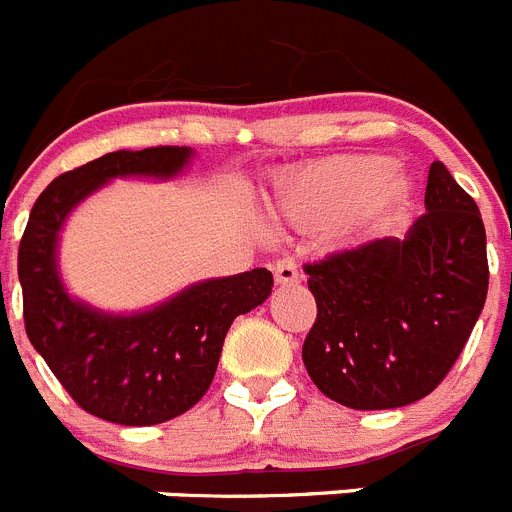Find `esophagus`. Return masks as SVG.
Wrapping results in <instances>:
<instances>
[{"label": "esophagus", "mask_w": 512, "mask_h": 512, "mask_svg": "<svg viewBox=\"0 0 512 512\" xmlns=\"http://www.w3.org/2000/svg\"><path fill=\"white\" fill-rule=\"evenodd\" d=\"M274 279H277V284H295L300 279L295 259H279L274 264Z\"/></svg>", "instance_id": "esophagus-1"}]
</instances>
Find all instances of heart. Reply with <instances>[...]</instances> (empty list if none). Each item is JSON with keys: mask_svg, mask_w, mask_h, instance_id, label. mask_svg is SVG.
<instances>
[{"mask_svg": "<svg viewBox=\"0 0 512 512\" xmlns=\"http://www.w3.org/2000/svg\"><path fill=\"white\" fill-rule=\"evenodd\" d=\"M408 176L384 156H338L300 171L277 194V212L300 228H372L405 207Z\"/></svg>", "mask_w": 512, "mask_h": 512, "instance_id": "b5f03b06", "label": "heart"}]
</instances>
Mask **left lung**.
I'll use <instances>...</instances> for the list:
<instances>
[{"instance_id": "left-lung-1", "label": "left lung", "mask_w": 512, "mask_h": 512, "mask_svg": "<svg viewBox=\"0 0 512 512\" xmlns=\"http://www.w3.org/2000/svg\"><path fill=\"white\" fill-rule=\"evenodd\" d=\"M425 215L405 238H377L305 266L318 318L302 361L323 395L390 410L431 395L464 351L487 300L477 202L433 161Z\"/></svg>"}]
</instances>
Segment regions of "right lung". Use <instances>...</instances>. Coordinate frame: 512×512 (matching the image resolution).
I'll return each instance as SVG.
<instances>
[{
	"label": "right lung",
	"mask_w": 512,
	"mask_h": 512,
	"mask_svg": "<svg viewBox=\"0 0 512 512\" xmlns=\"http://www.w3.org/2000/svg\"><path fill=\"white\" fill-rule=\"evenodd\" d=\"M192 148L115 151L53 179L35 200L17 253L30 343L79 408L120 425H156L187 413L210 390L225 333L271 295L274 277L251 269L192 284L153 310L110 315L71 300L56 266L63 220L115 176L171 179Z\"/></svg>",
	"instance_id": "1"
}]
</instances>
